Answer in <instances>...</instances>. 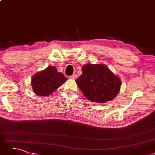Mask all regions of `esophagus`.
<instances>
[{
    "instance_id": "34e87169",
    "label": "esophagus",
    "mask_w": 155,
    "mask_h": 155,
    "mask_svg": "<svg viewBox=\"0 0 155 155\" xmlns=\"http://www.w3.org/2000/svg\"><path fill=\"white\" fill-rule=\"evenodd\" d=\"M69 78H70L71 79H76V78H78V74H72V75L70 76Z\"/></svg>"
}]
</instances>
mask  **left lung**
<instances>
[{"mask_svg":"<svg viewBox=\"0 0 155 155\" xmlns=\"http://www.w3.org/2000/svg\"><path fill=\"white\" fill-rule=\"evenodd\" d=\"M82 74L76 79L80 90L90 101L105 103L117 95L121 81L108 68L102 64H86Z\"/></svg>","mask_w":155,"mask_h":155,"instance_id":"left-lung-1","label":"left lung"}]
</instances>
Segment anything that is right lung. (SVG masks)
<instances>
[{"label":"right lung","instance_id":"add662e5","mask_svg":"<svg viewBox=\"0 0 155 155\" xmlns=\"http://www.w3.org/2000/svg\"><path fill=\"white\" fill-rule=\"evenodd\" d=\"M67 78L57 71L54 66H49L44 71L35 74L32 85L35 94L39 96H48L67 81Z\"/></svg>","mask_w":155,"mask_h":155}]
</instances>
